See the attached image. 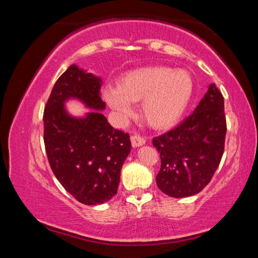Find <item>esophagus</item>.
I'll return each instance as SVG.
<instances>
[{"label":"esophagus","mask_w":258,"mask_h":258,"mask_svg":"<svg viewBox=\"0 0 258 258\" xmlns=\"http://www.w3.org/2000/svg\"><path fill=\"white\" fill-rule=\"evenodd\" d=\"M131 142H132L133 147L143 146L146 143V138H143L139 134H134V135H132V137H131Z\"/></svg>","instance_id":"esophagus-1"}]
</instances>
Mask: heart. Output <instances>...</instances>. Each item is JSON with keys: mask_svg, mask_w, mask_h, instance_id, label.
<instances>
[{"mask_svg": "<svg viewBox=\"0 0 258 258\" xmlns=\"http://www.w3.org/2000/svg\"><path fill=\"white\" fill-rule=\"evenodd\" d=\"M194 80L185 71L157 66L137 69L120 78L118 86H107L103 97L120 117L132 115L131 102L141 103L148 125L166 128L175 124L194 94Z\"/></svg>", "mask_w": 258, "mask_h": 258, "instance_id": "heart-1", "label": "heart"}]
</instances>
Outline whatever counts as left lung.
I'll list each match as a JSON object with an SVG mask.
<instances>
[{"label":"left lung","instance_id":"8db88e82","mask_svg":"<svg viewBox=\"0 0 258 258\" xmlns=\"http://www.w3.org/2000/svg\"><path fill=\"white\" fill-rule=\"evenodd\" d=\"M225 134L224 98L211 84L189 117L152 140L160 155V171L156 176L159 189L173 198L202 191L221 163Z\"/></svg>","mask_w":258,"mask_h":258}]
</instances>
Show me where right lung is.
Here are the masks:
<instances>
[{"label":"right lung","mask_w":258,"mask_h":258,"mask_svg":"<svg viewBox=\"0 0 258 258\" xmlns=\"http://www.w3.org/2000/svg\"><path fill=\"white\" fill-rule=\"evenodd\" d=\"M101 78L72 64L58 81L44 108V145L51 169L74 198L100 205L117 194L120 169L131 151L130 134L115 130L100 111L84 118L72 117L66 100L75 98L86 107L102 110Z\"/></svg>","instance_id":"add662e5"}]
</instances>
